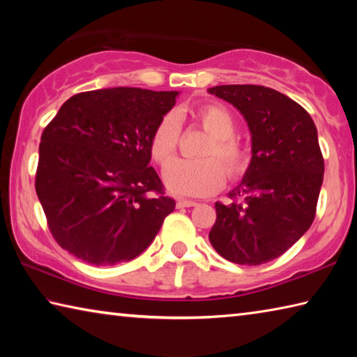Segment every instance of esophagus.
Masks as SVG:
<instances>
[{
  "mask_svg": "<svg viewBox=\"0 0 357 357\" xmlns=\"http://www.w3.org/2000/svg\"><path fill=\"white\" fill-rule=\"evenodd\" d=\"M197 206L195 202H190V200H178L176 203V208L178 209H183V208H193Z\"/></svg>",
  "mask_w": 357,
  "mask_h": 357,
  "instance_id": "34e87169",
  "label": "esophagus"
}]
</instances>
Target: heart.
Instances as JSON below:
<instances>
[{"instance_id":"heart-1","label":"heart","mask_w":357,"mask_h":357,"mask_svg":"<svg viewBox=\"0 0 357 357\" xmlns=\"http://www.w3.org/2000/svg\"><path fill=\"white\" fill-rule=\"evenodd\" d=\"M193 118L208 132L209 138L197 151V160H174L181 128L173 113H167L151 134L149 151L153 159L167 165L164 181L167 189L181 197H206L222 189L228 179H239L249 173L253 164L252 148L241 140L236 132V119L227 107L204 104L193 110Z\"/></svg>"}]
</instances>
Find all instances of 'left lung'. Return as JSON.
Masks as SVG:
<instances>
[{
    "instance_id": "8db88e82",
    "label": "left lung",
    "mask_w": 357,
    "mask_h": 357,
    "mask_svg": "<svg viewBox=\"0 0 357 357\" xmlns=\"http://www.w3.org/2000/svg\"><path fill=\"white\" fill-rule=\"evenodd\" d=\"M208 91L244 114L253 153L249 173L229 192L231 203H215L209 241L231 263H268L315 219L324 174L315 123L298 102L259 84H220Z\"/></svg>"
}]
</instances>
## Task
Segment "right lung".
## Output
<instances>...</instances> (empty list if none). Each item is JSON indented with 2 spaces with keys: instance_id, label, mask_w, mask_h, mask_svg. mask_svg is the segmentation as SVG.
Returning <instances> with one entry per match:
<instances>
[{
  "instance_id": "obj_1",
  "label": "right lung",
  "mask_w": 357,
  "mask_h": 357,
  "mask_svg": "<svg viewBox=\"0 0 357 357\" xmlns=\"http://www.w3.org/2000/svg\"><path fill=\"white\" fill-rule=\"evenodd\" d=\"M178 91L108 88L72 96L42 132L36 193L56 243L96 266L130 261L153 243L173 198L149 140Z\"/></svg>"
}]
</instances>
